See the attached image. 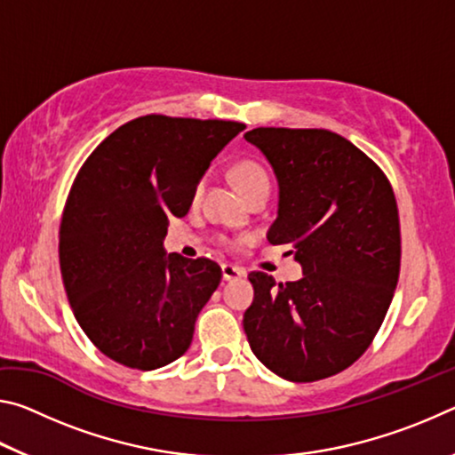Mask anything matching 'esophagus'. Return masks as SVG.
<instances>
[{
	"label": "esophagus",
	"mask_w": 455,
	"mask_h": 455,
	"mask_svg": "<svg viewBox=\"0 0 455 455\" xmlns=\"http://www.w3.org/2000/svg\"><path fill=\"white\" fill-rule=\"evenodd\" d=\"M244 268L241 267H235V265H228L225 263L222 265V279L225 281H235V279H241V276H244Z\"/></svg>",
	"instance_id": "1"
}]
</instances>
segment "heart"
<instances>
[{
    "label": "heart",
    "mask_w": 455,
    "mask_h": 455,
    "mask_svg": "<svg viewBox=\"0 0 455 455\" xmlns=\"http://www.w3.org/2000/svg\"><path fill=\"white\" fill-rule=\"evenodd\" d=\"M233 179L236 187L241 188L244 198H249L259 190H268V187H271L267 171L259 163H255V160H243V163H238L233 168ZM200 192H203V182L196 187V196Z\"/></svg>",
    "instance_id": "heart-1"
}]
</instances>
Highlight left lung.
<instances>
[{"instance_id":"obj_1","label":"left lung","mask_w":455,"mask_h":455,"mask_svg":"<svg viewBox=\"0 0 455 455\" xmlns=\"http://www.w3.org/2000/svg\"><path fill=\"white\" fill-rule=\"evenodd\" d=\"M279 184L271 244L303 268L279 283L252 271L243 327L252 353L283 379L335 375L363 355L397 287L402 235L389 180L347 138L317 128H255Z\"/></svg>"}]
</instances>
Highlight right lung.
Returning <instances> with one entry per match:
<instances>
[{"mask_svg":"<svg viewBox=\"0 0 455 455\" xmlns=\"http://www.w3.org/2000/svg\"><path fill=\"white\" fill-rule=\"evenodd\" d=\"M246 126L150 114L106 138L74 180L60 227V268L84 333L142 371L187 353L222 271L164 251L168 219L188 212L200 179Z\"/></svg>","mask_w":455,"mask_h":455,"instance_id":"add662e5","label":"right lung"}]
</instances>
